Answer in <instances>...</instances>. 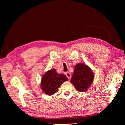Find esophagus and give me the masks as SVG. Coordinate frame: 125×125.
I'll return each mask as SVG.
<instances>
[{
	"label": "esophagus",
	"mask_w": 125,
	"mask_h": 125,
	"mask_svg": "<svg viewBox=\"0 0 125 125\" xmlns=\"http://www.w3.org/2000/svg\"><path fill=\"white\" fill-rule=\"evenodd\" d=\"M66 75L68 79H70L71 78V74L69 73H68V72H67V73H66Z\"/></svg>",
	"instance_id": "34e87169"
}]
</instances>
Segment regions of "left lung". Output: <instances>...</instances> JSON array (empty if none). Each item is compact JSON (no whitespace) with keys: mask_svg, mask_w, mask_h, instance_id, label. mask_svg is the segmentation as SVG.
<instances>
[{"mask_svg":"<svg viewBox=\"0 0 125 125\" xmlns=\"http://www.w3.org/2000/svg\"><path fill=\"white\" fill-rule=\"evenodd\" d=\"M94 74L89 67L83 63H77L71 79V82L79 92L87 91L93 81Z\"/></svg>","mask_w":125,"mask_h":125,"instance_id":"8db88e82","label":"left lung"}]
</instances>
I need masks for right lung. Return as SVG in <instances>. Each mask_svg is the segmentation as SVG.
Masks as SVG:
<instances>
[{
	"mask_svg": "<svg viewBox=\"0 0 125 125\" xmlns=\"http://www.w3.org/2000/svg\"><path fill=\"white\" fill-rule=\"evenodd\" d=\"M67 80L65 75L58 74L55 69H52L44 74L41 80V88L47 95H53L58 92L60 85Z\"/></svg>",
	"mask_w": 125,
	"mask_h": 125,
	"instance_id": "right-lung-1",
	"label": "right lung"
}]
</instances>
